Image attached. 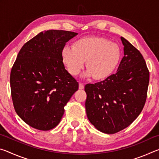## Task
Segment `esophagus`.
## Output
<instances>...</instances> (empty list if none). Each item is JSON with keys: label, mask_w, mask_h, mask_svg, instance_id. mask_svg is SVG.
<instances>
[{"label": "esophagus", "mask_w": 159, "mask_h": 159, "mask_svg": "<svg viewBox=\"0 0 159 159\" xmlns=\"http://www.w3.org/2000/svg\"><path fill=\"white\" fill-rule=\"evenodd\" d=\"M84 88V85H83V83H79V89L82 90Z\"/></svg>", "instance_id": "34e87169"}]
</instances>
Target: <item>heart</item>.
<instances>
[{"mask_svg":"<svg viewBox=\"0 0 159 159\" xmlns=\"http://www.w3.org/2000/svg\"><path fill=\"white\" fill-rule=\"evenodd\" d=\"M62 60L71 74L76 76L84 67L88 68L86 76L97 80L105 79L111 75L119 62L121 51L119 46L102 37L83 38L72 47L63 48Z\"/></svg>","mask_w":159,"mask_h":159,"instance_id":"1","label":"heart"}]
</instances>
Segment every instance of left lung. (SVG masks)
<instances>
[{"label":"left lung","instance_id":"1","mask_svg":"<svg viewBox=\"0 0 159 159\" xmlns=\"http://www.w3.org/2000/svg\"><path fill=\"white\" fill-rule=\"evenodd\" d=\"M124 56L117 71L85 85L88 120L98 130L114 134L130 125L146 102L149 71L140 52L123 37Z\"/></svg>","mask_w":159,"mask_h":159}]
</instances>
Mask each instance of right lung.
Returning <instances> with one entry per match:
<instances>
[{
  "label": "right lung",
  "instance_id": "add662e5",
  "mask_svg": "<svg viewBox=\"0 0 159 159\" xmlns=\"http://www.w3.org/2000/svg\"><path fill=\"white\" fill-rule=\"evenodd\" d=\"M77 34L63 30L41 32L18 53L10 72L12 99L16 113L32 128H55L64 107L79 89L61 56L66 43Z\"/></svg>",
  "mask_w": 159,
  "mask_h": 159
}]
</instances>
